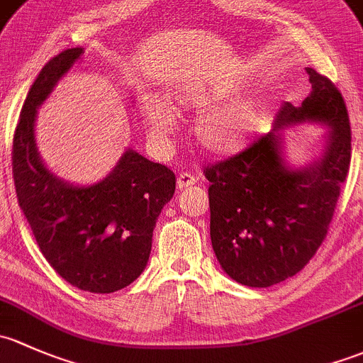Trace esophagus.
Returning a JSON list of instances; mask_svg holds the SVG:
<instances>
[{"instance_id": "esophagus-1", "label": "esophagus", "mask_w": 363, "mask_h": 363, "mask_svg": "<svg viewBox=\"0 0 363 363\" xmlns=\"http://www.w3.org/2000/svg\"><path fill=\"white\" fill-rule=\"evenodd\" d=\"M196 182H197V178L194 177V174H190V173H182L180 177H178L177 185H178V189L183 190V189H186V186L194 185V183H196Z\"/></svg>"}]
</instances>
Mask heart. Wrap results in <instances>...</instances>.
<instances>
[{
    "label": "heart",
    "mask_w": 363,
    "mask_h": 363,
    "mask_svg": "<svg viewBox=\"0 0 363 363\" xmlns=\"http://www.w3.org/2000/svg\"><path fill=\"white\" fill-rule=\"evenodd\" d=\"M229 94L225 82H185L167 92V105L162 99H148L141 110L148 136L155 145H166L178 129L174 111H204L194 125L199 147L211 155L239 154L259 133L262 113L250 98H233L222 104Z\"/></svg>",
    "instance_id": "1"
}]
</instances>
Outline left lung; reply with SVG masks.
Masks as SVG:
<instances>
[{"label":"left lung","mask_w":363,"mask_h":363,"mask_svg":"<svg viewBox=\"0 0 363 363\" xmlns=\"http://www.w3.org/2000/svg\"><path fill=\"white\" fill-rule=\"evenodd\" d=\"M311 92L298 106L285 103L271 133L245 152L206 167L209 236L223 271L241 285L267 289L297 274L327 236L350 169L351 130L341 92L313 68ZM328 127L320 154L295 167L282 130Z\"/></svg>","instance_id":"8db88e82"}]
</instances>
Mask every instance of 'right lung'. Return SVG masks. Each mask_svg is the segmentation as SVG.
<instances>
[{"label":"right lung","instance_id":"add662e5","mask_svg":"<svg viewBox=\"0 0 363 363\" xmlns=\"http://www.w3.org/2000/svg\"><path fill=\"white\" fill-rule=\"evenodd\" d=\"M82 55V47L55 55L29 89L13 134V182L18 206L54 271L85 292L111 294L147 267L157 218L177 178L133 148L92 185H74L48 169L36 145V113Z\"/></svg>","mask_w":363,"mask_h":363}]
</instances>
